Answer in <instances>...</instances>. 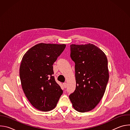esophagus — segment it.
Listing matches in <instances>:
<instances>
[{"label": "esophagus", "mask_w": 130, "mask_h": 130, "mask_svg": "<svg viewBox=\"0 0 130 130\" xmlns=\"http://www.w3.org/2000/svg\"><path fill=\"white\" fill-rule=\"evenodd\" d=\"M63 86L65 88H66L67 87V83H63Z\"/></svg>", "instance_id": "1"}]
</instances>
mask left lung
Wrapping results in <instances>:
<instances>
[{"label": "left lung", "mask_w": 130, "mask_h": 130, "mask_svg": "<svg viewBox=\"0 0 130 130\" xmlns=\"http://www.w3.org/2000/svg\"><path fill=\"white\" fill-rule=\"evenodd\" d=\"M70 57L75 63L76 88L69 99L81 113L94 108L105 92L109 79L105 54L94 44H72Z\"/></svg>", "instance_id": "8db88e82"}]
</instances>
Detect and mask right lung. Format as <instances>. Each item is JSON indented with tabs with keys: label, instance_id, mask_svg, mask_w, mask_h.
Returning a JSON list of instances; mask_svg holds the SVG:
<instances>
[{
	"label": "right lung",
	"instance_id": "obj_1",
	"mask_svg": "<svg viewBox=\"0 0 130 130\" xmlns=\"http://www.w3.org/2000/svg\"><path fill=\"white\" fill-rule=\"evenodd\" d=\"M65 47V44L40 43L29 49L22 58L20 68L22 88L37 109L51 110L63 94L52 76V65Z\"/></svg>",
	"mask_w": 130,
	"mask_h": 130
}]
</instances>
